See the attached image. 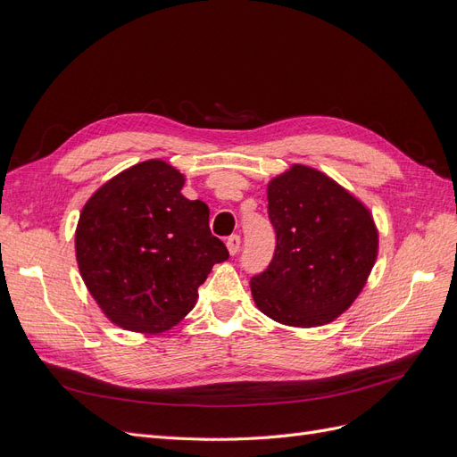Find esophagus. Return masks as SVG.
I'll list each match as a JSON object with an SVG mask.
<instances>
[{
    "instance_id": "34e87169",
    "label": "esophagus",
    "mask_w": 457,
    "mask_h": 457,
    "mask_svg": "<svg viewBox=\"0 0 457 457\" xmlns=\"http://www.w3.org/2000/svg\"><path fill=\"white\" fill-rule=\"evenodd\" d=\"M240 244H242V240H240L238 234H232V237H228V238H227L228 253H230V255H237L238 250H240Z\"/></svg>"
}]
</instances>
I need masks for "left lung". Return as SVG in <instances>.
Listing matches in <instances>:
<instances>
[{
  "mask_svg": "<svg viewBox=\"0 0 457 457\" xmlns=\"http://www.w3.org/2000/svg\"><path fill=\"white\" fill-rule=\"evenodd\" d=\"M276 250L250 286L272 320L314 328L336 320L362 292L378 257L368 207L322 171L292 165L267 188Z\"/></svg>",
  "mask_w": 457,
  "mask_h": 457,
  "instance_id": "8db88e82",
  "label": "left lung"
}]
</instances>
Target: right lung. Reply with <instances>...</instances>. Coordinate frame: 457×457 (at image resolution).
Instances as JSON below:
<instances>
[{"mask_svg":"<svg viewBox=\"0 0 457 457\" xmlns=\"http://www.w3.org/2000/svg\"><path fill=\"white\" fill-rule=\"evenodd\" d=\"M185 175L146 160L87 200L76 228L79 274L116 326L141 334L173 328L227 245L210 230V207L181 195Z\"/></svg>","mask_w":457,"mask_h":457,"instance_id":"obj_1","label":"right lung"}]
</instances>
